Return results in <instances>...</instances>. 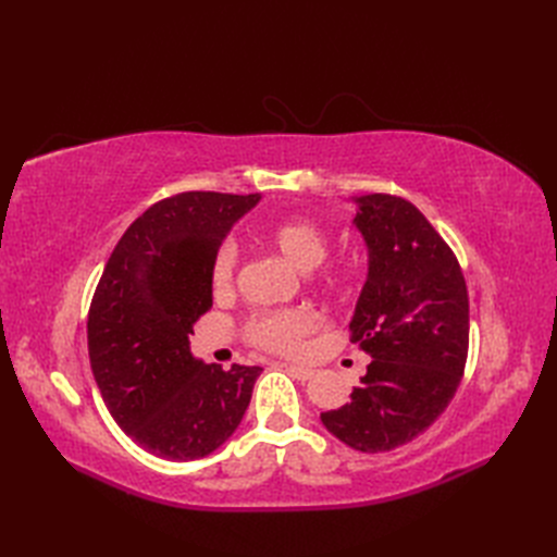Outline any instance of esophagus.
I'll use <instances>...</instances> for the list:
<instances>
[{"label": "esophagus", "mask_w": 557, "mask_h": 557, "mask_svg": "<svg viewBox=\"0 0 557 557\" xmlns=\"http://www.w3.org/2000/svg\"><path fill=\"white\" fill-rule=\"evenodd\" d=\"M283 367H285V372H288L297 381H309L313 376V369H307V367H297V364H283Z\"/></svg>", "instance_id": "esophagus-1"}]
</instances>
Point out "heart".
Wrapping results in <instances>:
<instances>
[{"label":"heart","mask_w":557,"mask_h":557,"mask_svg":"<svg viewBox=\"0 0 557 557\" xmlns=\"http://www.w3.org/2000/svg\"><path fill=\"white\" fill-rule=\"evenodd\" d=\"M267 244L281 258L288 260L299 272H311L327 258L330 239L327 232L313 221H285L267 232ZM234 269H237V252L232 246H223L215 252L211 264V285L215 295L232 288ZM336 283L339 278H330ZM315 327V315L309 309H278L262 311L246 323V339L267 352L278 356H295L305 346V339Z\"/></svg>","instance_id":"b5f03b06"}]
</instances>
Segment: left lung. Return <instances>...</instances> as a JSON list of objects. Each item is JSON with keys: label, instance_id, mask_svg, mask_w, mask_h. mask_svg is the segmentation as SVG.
<instances>
[{"label": "left lung", "instance_id": "8db88e82", "mask_svg": "<svg viewBox=\"0 0 557 557\" xmlns=\"http://www.w3.org/2000/svg\"><path fill=\"white\" fill-rule=\"evenodd\" d=\"M369 274L350 342L372 362L350 401L320 413L362 453L393 450L423 434L450 404L469 350V295L458 258L411 201L356 197Z\"/></svg>", "mask_w": 557, "mask_h": 557}]
</instances>
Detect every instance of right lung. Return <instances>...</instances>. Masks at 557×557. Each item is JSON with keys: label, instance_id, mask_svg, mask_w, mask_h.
<instances>
[{"label": "right lung", "instance_id": "obj_1", "mask_svg": "<svg viewBox=\"0 0 557 557\" xmlns=\"http://www.w3.org/2000/svg\"><path fill=\"white\" fill-rule=\"evenodd\" d=\"M260 195L178 193L115 244L88 311L92 376L109 413L144 450L188 462L239 428L262 369L205 364L188 334L211 305V264Z\"/></svg>", "mask_w": 557, "mask_h": 557}]
</instances>
